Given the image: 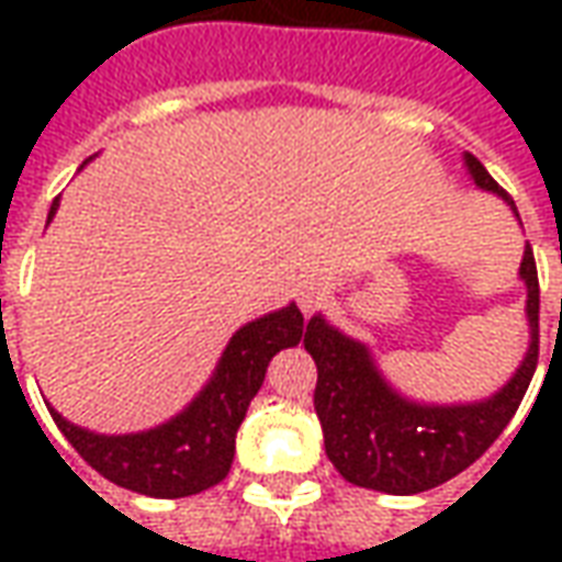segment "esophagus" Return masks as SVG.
<instances>
[{"instance_id": "obj_1", "label": "esophagus", "mask_w": 562, "mask_h": 562, "mask_svg": "<svg viewBox=\"0 0 562 562\" xmlns=\"http://www.w3.org/2000/svg\"><path fill=\"white\" fill-rule=\"evenodd\" d=\"M322 297H325V282L310 280L301 285V297H297V301H301V310H304V313H313Z\"/></svg>"}]
</instances>
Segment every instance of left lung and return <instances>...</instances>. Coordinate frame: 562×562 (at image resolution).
I'll list each match as a JSON object with an SVG mask.
<instances>
[{"label":"left lung","mask_w":562,"mask_h":562,"mask_svg":"<svg viewBox=\"0 0 562 562\" xmlns=\"http://www.w3.org/2000/svg\"><path fill=\"white\" fill-rule=\"evenodd\" d=\"M472 180L503 195L518 213L506 189L467 153ZM520 280L527 282L530 352L506 389L467 406H422L401 397L379 376L361 342L330 328L322 316L310 318L306 352L316 361V415L325 434V451L346 482L385 494H422L454 479L482 458L512 415L518 413L539 364V273L532 249H524Z\"/></svg>","instance_id":"1"}]
</instances>
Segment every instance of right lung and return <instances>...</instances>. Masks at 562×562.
<instances>
[{"label":"right lung","instance_id":"add662e5","mask_svg":"<svg viewBox=\"0 0 562 562\" xmlns=\"http://www.w3.org/2000/svg\"><path fill=\"white\" fill-rule=\"evenodd\" d=\"M54 213L56 201L50 216ZM301 340L304 316L294 304L244 325L222 352L207 389L189 403L186 413L147 434L99 436L68 424L54 409L50 415L80 458L108 482L161 499L201 494L232 470L234 436L246 406L265 382L270 358Z\"/></svg>","mask_w":562,"mask_h":562}]
</instances>
